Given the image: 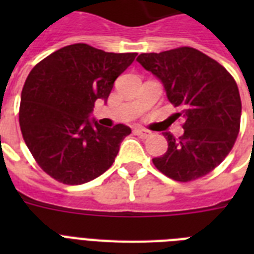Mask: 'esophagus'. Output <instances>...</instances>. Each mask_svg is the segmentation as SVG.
I'll list each match as a JSON object with an SVG mask.
<instances>
[{"mask_svg":"<svg viewBox=\"0 0 254 254\" xmlns=\"http://www.w3.org/2000/svg\"><path fill=\"white\" fill-rule=\"evenodd\" d=\"M134 134L138 135L139 138H147V137H150L151 133L146 129H142V127H135Z\"/></svg>","mask_w":254,"mask_h":254,"instance_id":"1","label":"esophagus"}]
</instances>
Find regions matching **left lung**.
Masks as SVG:
<instances>
[{
	"label": "left lung",
	"instance_id": "obj_1",
	"mask_svg": "<svg viewBox=\"0 0 254 254\" xmlns=\"http://www.w3.org/2000/svg\"><path fill=\"white\" fill-rule=\"evenodd\" d=\"M137 62L163 84L169 101L185 119V133L170 131L167 151L154 166L178 182L195 181L219 166L240 130L241 100L236 81L212 58L192 47L141 54Z\"/></svg>",
	"mask_w": 254,
	"mask_h": 254
}]
</instances>
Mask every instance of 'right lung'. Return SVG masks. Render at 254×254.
<instances>
[{
  "label": "right lung",
  "mask_w": 254,
  "mask_h": 254,
  "mask_svg": "<svg viewBox=\"0 0 254 254\" xmlns=\"http://www.w3.org/2000/svg\"><path fill=\"white\" fill-rule=\"evenodd\" d=\"M135 57L75 43L31 69L22 89L19 125L29 150L50 177L83 185L113 165L131 129L124 124L104 127L89 117L96 100L107 101Z\"/></svg>",
  "instance_id": "1"
}]
</instances>
